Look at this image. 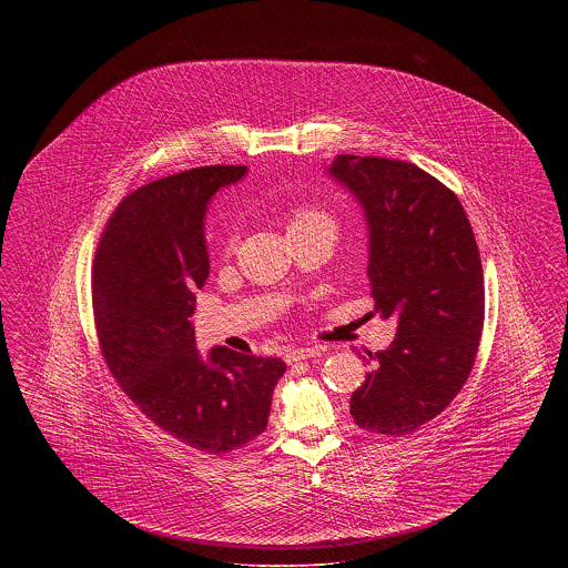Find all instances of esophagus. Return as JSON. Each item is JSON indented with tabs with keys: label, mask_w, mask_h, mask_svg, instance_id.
I'll use <instances>...</instances> for the list:
<instances>
[{
	"label": "esophagus",
	"mask_w": 568,
	"mask_h": 568,
	"mask_svg": "<svg viewBox=\"0 0 568 568\" xmlns=\"http://www.w3.org/2000/svg\"><path fill=\"white\" fill-rule=\"evenodd\" d=\"M324 354V347H300V349H293L286 354V363L288 365H295V363H302V361H311V358H317Z\"/></svg>",
	"instance_id": "34e87169"
}]
</instances>
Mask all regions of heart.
Instances as JSON below:
<instances>
[{
	"label": "heart",
	"mask_w": 568,
	"mask_h": 568,
	"mask_svg": "<svg viewBox=\"0 0 568 568\" xmlns=\"http://www.w3.org/2000/svg\"><path fill=\"white\" fill-rule=\"evenodd\" d=\"M286 232L288 236L293 234H304V232H329L336 236V221L332 214H327L320 207H308L300 205L293 207L286 216ZM232 244V239L227 241V246Z\"/></svg>",
	"instance_id": "heart-1"
}]
</instances>
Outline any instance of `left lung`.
<instances>
[{
  "label": "left lung",
  "mask_w": 568,
  "mask_h": 568,
  "mask_svg": "<svg viewBox=\"0 0 568 568\" xmlns=\"http://www.w3.org/2000/svg\"><path fill=\"white\" fill-rule=\"evenodd\" d=\"M327 172L365 210L376 313L398 317L392 345L369 352L375 365L349 413L369 433L403 437L450 405L473 372L486 315L479 246L457 194L415 163L336 155Z\"/></svg>",
  "instance_id": "left-lung-1"
}]
</instances>
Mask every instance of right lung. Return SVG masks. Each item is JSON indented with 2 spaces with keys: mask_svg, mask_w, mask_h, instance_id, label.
I'll list each match as a JSON object with an SVG mask.
<instances>
[{
  "mask_svg": "<svg viewBox=\"0 0 568 568\" xmlns=\"http://www.w3.org/2000/svg\"><path fill=\"white\" fill-rule=\"evenodd\" d=\"M244 165H205L163 176L124 196L91 268L102 358L138 408L181 444L225 455L255 439L286 372L280 358L214 347L201 356L190 317L210 260L203 219L219 187Z\"/></svg>",
  "mask_w": 568,
  "mask_h": 568,
  "instance_id": "obj_1",
  "label": "right lung"
}]
</instances>
